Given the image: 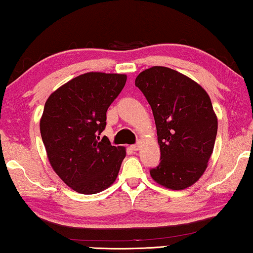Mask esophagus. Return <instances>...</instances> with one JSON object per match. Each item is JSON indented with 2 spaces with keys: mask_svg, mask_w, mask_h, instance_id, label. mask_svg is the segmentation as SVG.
I'll return each mask as SVG.
<instances>
[{
  "mask_svg": "<svg viewBox=\"0 0 253 253\" xmlns=\"http://www.w3.org/2000/svg\"><path fill=\"white\" fill-rule=\"evenodd\" d=\"M131 148L134 149V151H138V149L140 148V144L138 143V144H136V145H132Z\"/></svg>",
  "mask_w": 253,
  "mask_h": 253,
  "instance_id": "1",
  "label": "esophagus"
}]
</instances>
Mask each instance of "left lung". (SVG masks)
<instances>
[{
    "instance_id": "obj_1",
    "label": "left lung",
    "mask_w": 253,
    "mask_h": 253,
    "mask_svg": "<svg viewBox=\"0 0 253 253\" xmlns=\"http://www.w3.org/2000/svg\"><path fill=\"white\" fill-rule=\"evenodd\" d=\"M156 124L161 163L151 169L157 184L185 190L204 174L217 132V117L208 92L193 79L154 66L136 77Z\"/></svg>"
}]
</instances>
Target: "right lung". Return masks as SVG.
<instances>
[{
	"instance_id": "1",
	"label": "right lung",
	"mask_w": 253,
	"mask_h": 253,
	"mask_svg": "<svg viewBox=\"0 0 253 253\" xmlns=\"http://www.w3.org/2000/svg\"><path fill=\"white\" fill-rule=\"evenodd\" d=\"M124 74L87 72L53 91L45 101L40 132L55 174L81 194L108 188L118 176L126 148L111 146L100 132L106 113L126 84Z\"/></svg>"
}]
</instances>
